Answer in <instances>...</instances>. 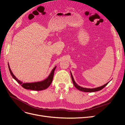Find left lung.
Returning <instances> with one entry per match:
<instances>
[{"instance_id":"obj_1","label":"left lung","mask_w":125,"mask_h":125,"mask_svg":"<svg viewBox=\"0 0 125 125\" xmlns=\"http://www.w3.org/2000/svg\"><path fill=\"white\" fill-rule=\"evenodd\" d=\"M71 73V79H72V81H73V83L74 85V86L77 89H78L79 90L81 91H83V92H96V91H100L102 89H103L104 87L107 85L108 84V83H109L107 82V83L105 84L104 85H102L101 86H100V87H97V88H93V89H88V88H82V87L78 85L76 83H75V82L74 81V79L73 78V75H72V73Z\"/></svg>"}]
</instances>
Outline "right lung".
<instances>
[{
	"instance_id": "obj_1",
	"label": "right lung",
	"mask_w": 125,
	"mask_h": 125,
	"mask_svg": "<svg viewBox=\"0 0 125 125\" xmlns=\"http://www.w3.org/2000/svg\"><path fill=\"white\" fill-rule=\"evenodd\" d=\"M8 67H9V70L10 71L11 75H12L13 78L17 81L18 83H19L23 88L25 89L34 90V91L43 90L48 88V87L50 86V85L52 83V79H53L54 71L56 68V67H54V68L52 70L51 73H50V75H49V76L43 81H42L40 82H33V83H23L21 81L19 80L18 79L15 77V75L13 74L11 70L10 66L9 65V63H8Z\"/></svg>"
}]
</instances>
